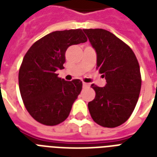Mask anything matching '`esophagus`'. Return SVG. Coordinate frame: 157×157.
<instances>
[{"label": "esophagus", "instance_id": "34e87169", "mask_svg": "<svg viewBox=\"0 0 157 157\" xmlns=\"http://www.w3.org/2000/svg\"><path fill=\"white\" fill-rule=\"evenodd\" d=\"M89 86H90V85H89V84L83 82V88H88Z\"/></svg>", "mask_w": 157, "mask_h": 157}]
</instances>
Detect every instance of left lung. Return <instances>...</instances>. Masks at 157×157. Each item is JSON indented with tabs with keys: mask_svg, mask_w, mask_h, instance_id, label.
Wrapping results in <instances>:
<instances>
[{
	"mask_svg": "<svg viewBox=\"0 0 157 157\" xmlns=\"http://www.w3.org/2000/svg\"><path fill=\"white\" fill-rule=\"evenodd\" d=\"M97 54V68L107 83L92 85L95 98L88 103L92 119L101 126L114 128L129 119L139 99L141 75L129 46L104 29H83Z\"/></svg>",
	"mask_w": 157,
	"mask_h": 157,
	"instance_id": "left-lung-1",
	"label": "left lung"
}]
</instances>
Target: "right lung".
<instances>
[{
  "mask_svg": "<svg viewBox=\"0 0 157 157\" xmlns=\"http://www.w3.org/2000/svg\"><path fill=\"white\" fill-rule=\"evenodd\" d=\"M86 41L81 29L56 31L38 40L26 53L18 85L26 109L36 121L56 125L69 116L82 82L59 78L56 71L64 68L67 49Z\"/></svg>",
  "mask_w": 157,
  "mask_h": 157,
  "instance_id": "obj_1",
  "label": "right lung"
}]
</instances>
